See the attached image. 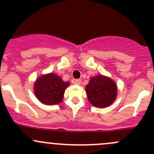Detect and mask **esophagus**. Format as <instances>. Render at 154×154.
<instances>
[{
    "label": "esophagus",
    "instance_id": "1",
    "mask_svg": "<svg viewBox=\"0 0 154 154\" xmlns=\"http://www.w3.org/2000/svg\"><path fill=\"white\" fill-rule=\"evenodd\" d=\"M73 83L76 85H80V83H81V80H80V79H76V80H74Z\"/></svg>",
    "mask_w": 154,
    "mask_h": 154
}]
</instances>
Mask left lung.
Returning <instances> with one entry per match:
<instances>
[{"instance_id": "left-lung-1", "label": "left lung", "mask_w": 154, "mask_h": 154, "mask_svg": "<svg viewBox=\"0 0 154 154\" xmlns=\"http://www.w3.org/2000/svg\"><path fill=\"white\" fill-rule=\"evenodd\" d=\"M116 82L104 75H96L90 78L86 86L89 103L97 108H106L116 100L118 94Z\"/></svg>"}]
</instances>
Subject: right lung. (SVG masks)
Segmentation results:
<instances>
[{"label":"right lung","instance_id":"obj_1","mask_svg":"<svg viewBox=\"0 0 154 154\" xmlns=\"http://www.w3.org/2000/svg\"><path fill=\"white\" fill-rule=\"evenodd\" d=\"M69 82L54 73L44 74L38 77L34 82L33 91L36 98L45 105H56L63 100L66 88Z\"/></svg>","mask_w":154,"mask_h":154}]
</instances>
